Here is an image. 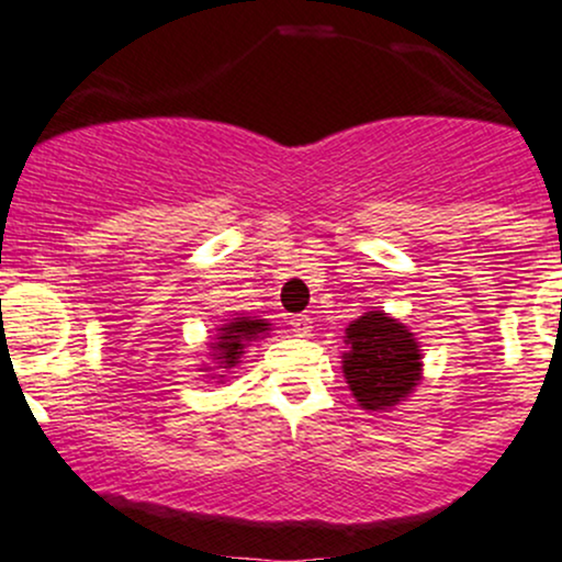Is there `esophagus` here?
I'll return each instance as SVG.
<instances>
[{
    "label": "esophagus",
    "instance_id": "1",
    "mask_svg": "<svg viewBox=\"0 0 562 562\" xmlns=\"http://www.w3.org/2000/svg\"><path fill=\"white\" fill-rule=\"evenodd\" d=\"M292 331H294V337H311L313 334V321H311V315H297V318H292Z\"/></svg>",
    "mask_w": 562,
    "mask_h": 562
}]
</instances>
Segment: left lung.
<instances>
[{"instance_id": "obj_1", "label": "left lung", "mask_w": 562, "mask_h": 562, "mask_svg": "<svg viewBox=\"0 0 562 562\" xmlns=\"http://www.w3.org/2000/svg\"><path fill=\"white\" fill-rule=\"evenodd\" d=\"M350 350L342 371L358 406L387 412L414 393L422 380V352L414 334L382 311H369L348 326Z\"/></svg>"}]
</instances>
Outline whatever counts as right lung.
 Masks as SVG:
<instances>
[{"label": "right lung", "mask_w": 562, "mask_h": 562, "mask_svg": "<svg viewBox=\"0 0 562 562\" xmlns=\"http://www.w3.org/2000/svg\"><path fill=\"white\" fill-rule=\"evenodd\" d=\"M270 331V324L265 318H251V315H241V318H233L228 324H223L217 329V342H212V356L217 361L220 371H228L238 363V358L244 356L247 342H255L262 334ZM223 376V374H220Z\"/></svg>", "instance_id": "1"}]
</instances>
